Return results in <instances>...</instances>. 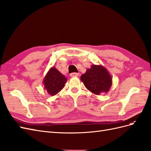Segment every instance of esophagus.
Returning <instances> with one entry per match:
<instances>
[{
	"label": "esophagus",
	"mask_w": 151,
	"mask_h": 151,
	"mask_svg": "<svg viewBox=\"0 0 151 151\" xmlns=\"http://www.w3.org/2000/svg\"><path fill=\"white\" fill-rule=\"evenodd\" d=\"M79 76V73H70V76L72 78H74V77H78Z\"/></svg>",
	"instance_id": "esophagus-1"
}]
</instances>
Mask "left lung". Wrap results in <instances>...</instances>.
I'll use <instances>...</instances> for the list:
<instances>
[{"label":"left lung","instance_id":"left-lung-1","mask_svg":"<svg viewBox=\"0 0 151 151\" xmlns=\"http://www.w3.org/2000/svg\"><path fill=\"white\" fill-rule=\"evenodd\" d=\"M84 85L95 95L107 93L112 85V78L104 66L92 65L81 76Z\"/></svg>","mask_w":151,"mask_h":151}]
</instances>
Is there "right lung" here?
Masks as SVG:
<instances>
[{"label":"right lung","instance_id":"right-lung-1","mask_svg":"<svg viewBox=\"0 0 151 151\" xmlns=\"http://www.w3.org/2000/svg\"><path fill=\"white\" fill-rule=\"evenodd\" d=\"M67 79L54 67H51L43 80L44 89L51 96L56 95L63 89Z\"/></svg>","mask_w":151,"mask_h":151}]
</instances>
